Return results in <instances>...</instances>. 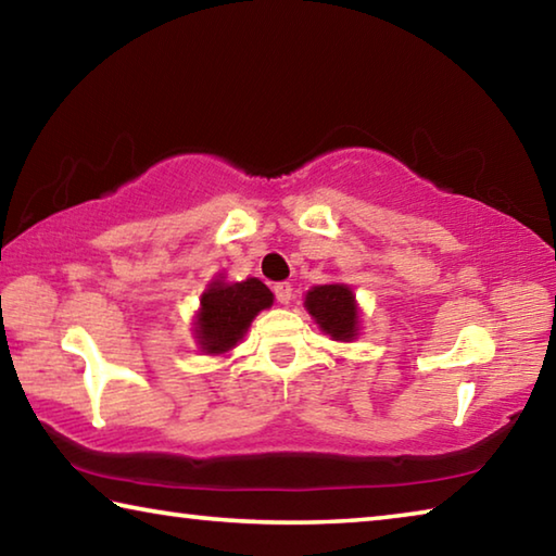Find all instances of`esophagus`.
Here are the masks:
<instances>
[{
  "mask_svg": "<svg viewBox=\"0 0 556 556\" xmlns=\"http://www.w3.org/2000/svg\"><path fill=\"white\" fill-rule=\"evenodd\" d=\"M275 296H277L279 304H289V301H291V285H289V281H277Z\"/></svg>",
  "mask_w": 556,
  "mask_h": 556,
  "instance_id": "obj_1",
  "label": "esophagus"
}]
</instances>
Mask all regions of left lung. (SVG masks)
I'll list each match as a JSON object with an SVG mask.
<instances>
[{"mask_svg": "<svg viewBox=\"0 0 556 556\" xmlns=\"http://www.w3.org/2000/svg\"><path fill=\"white\" fill-rule=\"evenodd\" d=\"M306 312L314 316L324 333L333 341H353L357 336V304L348 285H321L314 287L304 301Z\"/></svg>", "mask_w": 556, "mask_h": 556, "instance_id": "obj_1", "label": "left lung"}]
</instances>
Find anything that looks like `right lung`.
<instances>
[{
    "instance_id": "right-lung-1",
    "label": "right lung",
    "mask_w": 556,
    "mask_h": 556,
    "mask_svg": "<svg viewBox=\"0 0 556 556\" xmlns=\"http://www.w3.org/2000/svg\"><path fill=\"white\" fill-rule=\"evenodd\" d=\"M271 301L275 294L255 277L232 285L223 279L211 281L195 314V338L201 351L208 355L228 353L248 333L252 318L262 308H269Z\"/></svg>"
}]
</instances>
